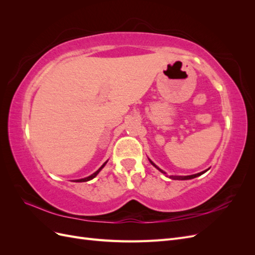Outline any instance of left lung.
I'll return each mask as SVG.
<instances>
[{
	"instance_id": "left-lung-1",
	"label": "left lung",
	"mask_w": 255,
	"mask_h": 255,
	"mask_svg": "<svg viewBox=\"0 0 255 255\" xmlns=\"http://www.w3.org/2000/svg\"><path fill=\"white\" fill-rule=\"evenodd\" d=\"M150 160V159H149ZM150 163L154 166V167H155L156 169H158V170L161 172V173H164V174H166V172H164L163 170H161V169H159L155 164H154L153 163V161L152 160H150ZM207 170H208V169H207ZM207 170H204V171H202V172H199V173H196V174H191V175H186V176H170L171 177V179H173V180H190V179H194V177H197V176H200V175H201V174H203L204 172H206Z\"/></svg>"
}]
</instances>
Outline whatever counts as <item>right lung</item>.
Instances as JSON below:
<instances>
[{"mask_svg":"<svg viewBox=\"0 0 255 255\" xmlns=\"http://www.w3.org/2000/svg\"><path fill=\"white\" fill-rule=\"evenodd\" d=\"M106 163H107V161H105V163L101 166V167H100L99 169H98V170L95 172V173H92L91 175H89V176H87V177H84V179H80V180H75L74 182H87V181H90V180H92V179H94V177H96L97 175H98V173L100 172V171H101L102 170V168L106 165Z\"/></svg>","mask_w":255,"mask_h":255,"instance_id":"add662e5","label":"right lung"}]
</instances>
